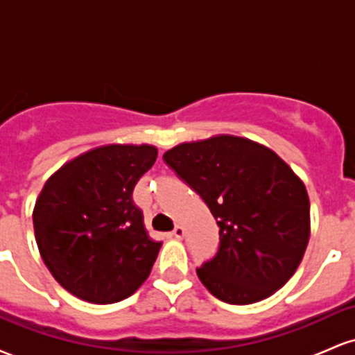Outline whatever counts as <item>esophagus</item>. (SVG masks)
Masks as SVG:
<instances>
[{"label": "esophagus", "mask_w": 355, "mask_h": 355, "mask_svg": "<svg viewBox=\"0 0 355 355\" xmlns=\"http://www.w3.org/2000/svg\"><path fill=\"white\" fill-rule=\"evenodd\" d=\"M172 234H173V237H175V239L182 240V239H183V235H185V230H183V227H182V225H177V227H175V229H173Z\"/></svg>", "instance_id": "obj_1"}]
</instances>
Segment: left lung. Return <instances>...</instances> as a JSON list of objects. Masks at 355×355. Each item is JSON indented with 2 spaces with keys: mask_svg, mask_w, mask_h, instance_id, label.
<instances>
[{
  "mask_svg": "<svg viewBox=\"0 0 355 355\" xmlns=\"http://www.w3.org/2000/svg\"><path fill=\"white\" fill-rule=\"evenodd\" d=\"M164 160L207 203L220 227L217 255L197 268L222 302H260L295 274L311 237V202L299 175L243 137L183 141Z\"/></svg>",
  "mask_w": 355,
  "mask_h": 355,
  "instance_id": "left-lung-1",
  "label": "left lung"
}]
</instances>
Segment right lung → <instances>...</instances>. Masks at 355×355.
Segmentation results:
<instances>
[{
  "mask_svg": "<svg viewBox=\"0 0 355 355\" xmlns=\"http://www.w3.org/2000/svg\"><path fill=\"white\" fill-rule=\"evenodd\" d=\"M153 145H101L61 165L33 209L44 266L64 291L92 304H115L148 279L162 242L148 235L133 202L152 168Z\"/></svg>",
  "mask_w": 355,
  "mask_h": 355,
  "instance_id": "1",
  "label": "right lung"
}]
</instances>
